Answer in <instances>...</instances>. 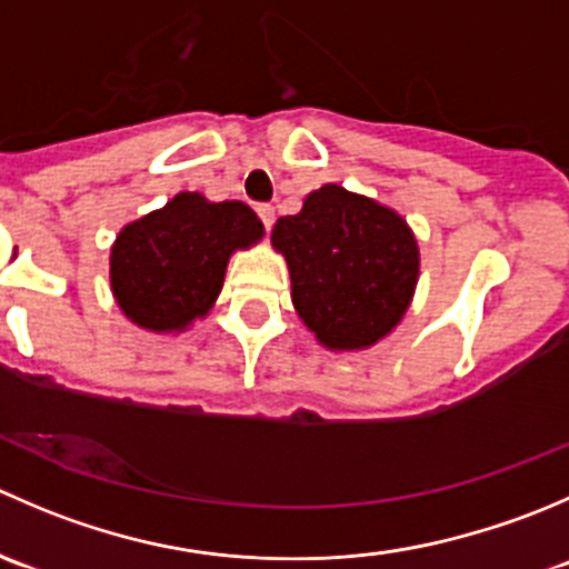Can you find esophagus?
<instances>
[{
	"mask_svg": "<svg viewBox=\"0 0 569 569\" xmlns=\"http://www.w3.org/2000/svg\"><path fill=\"white\" fill-rule=\"evenodd\" d=\"M256 211H258V217H261V222H263V228H272V222H274V209L272 206H267V203H261V206H256Z\"/></svg>",
	"mask_w": 569,
	"mask_h": 569,
	"instance_id": "esophagus-1",
	"label": "esophagus"
}]
</instances>
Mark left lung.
I'll return each mask as SVG.
<instances>
[{"label": "left lung", "mask_w": 569, "mask_h": 569, "mask_svg": "<svg viewBox=\"0 0 569 569\" xmlns=\"http://www.w3.org/2000/svg\"><path fill=\"white\" fill-rule=\"evenodd\" d=\"M272 248L286 258L291 302L330 352L375 347L399 327L416 295L421 252L391 206L325 183L280 217Z\"/></svg>", "instance_id": "8db88e82"}]
</instances>
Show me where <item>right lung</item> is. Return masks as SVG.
Returning <instances> with one entry per match:
<instances>
[{"mask_svg": "<svg viewBox=\"0 0 569 569\" xmlns=\"http://www.w3.org/2000/svg\"><path fill=\"white\" fill-rule=\"evenodd\" d=\"M261 237V220L242 200L211 203L200 192H178L118 233L109 289L131 325L183 332L214 308L233 252Z\"/></svg>", "mask_w": 569, "mask_h": 569, "instance_id": "add662e5", "label": "right lung"}]
</instances>
